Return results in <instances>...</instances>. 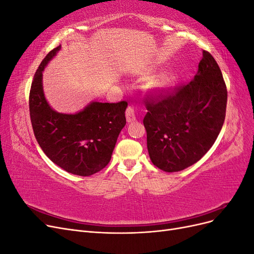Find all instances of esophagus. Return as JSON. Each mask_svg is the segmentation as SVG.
<instances>
[{"label":"esophagus","instance_id":"1","mask_svg":"<svg viewBox=\"0 0 254 254\" xmlns=\"http://www.w3.org/2000/svg\"><path fill=\"white\" fill-rule=\"evenodd\" d=\"M126 119H127L128 123H132L136 120L134 110H133V108H131V107H128L126 110Z\"/></svg>","mask_w":254,"mask_h":254}]
</instances>
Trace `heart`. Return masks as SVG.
Listing matches in <instances>:
<instances>
[{
	"mask_svg": "<svg viewBox=\"0 0 254 254\" xmlns=\"http://www.w3.org/2000/svg\"><path fill=\"white\" fill-rule=\"evenodd\" d=\"M174 79H175V77L173 75L163 76L162 78L157 81V83L155 84V88L157 90H166L167 88H170L172 86L174 82Z\"/></svg>",
	"mask_w": 254,
	"mask_h": 254,
	"instance_id": "obj_1",
	"label": "heart"
}]
</instances>
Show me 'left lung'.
Here are the masks:
<instances>
[{
  "label": "left lung",
  "instance_id": "1",
  "mask_svg": "<svg viewBox=\"0 0 254 254\" xmlns=\"http://www.w3.org/2000/svg\"><path fill=\"white\" fill-rule=\"evenodd\" d=\"M228 92L220 68L202 52L188 84L146 98L143 120L151 162L167 173L196 163L216 141L226 118Z\"/></svg>",
  "mask_w": 254,
  "mask_h": 254
}]
</instances>
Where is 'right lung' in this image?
<instances>
[{"mask_svg": "<svg viewBox=\"0 0 254 254\" xmlns=\"http://www.w3.org/2000/svg\"><path fill=\"white\" fill-rule=\"evenodd\" d=\"M61 45L42 60L29 92V114L34 134L48 158L65 172L91 176L110 162L121 130L126 125L127 102L90 103L75 114L59 113L44 96L42 72Z\"/></svg>", "mask_w": 254, "mask_h": 254, "instance_id": "obj_1", "label": "right lung"}]
</instances>
